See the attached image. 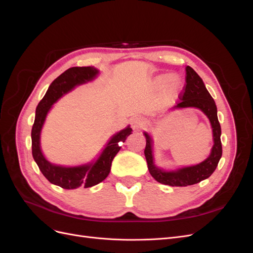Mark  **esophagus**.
I'll return each mask as SVG.
<instances>
[{
  "label": "esophagus",
  "instance_id": "esophagus-1",
  "mask_svg": "<svg viewBox=\"0 0 253 253\" xmlns=\"http://www.w3.org/2000/svg\"><path fill=\"white\" fill-rule=\"evenodd\" d=\"M131 126L133 129H140L143 126V119L141 117H134L131 119Z\"/></svg>",
  "mask_w": 253,
  "mask_h": 253
}]
</instances>
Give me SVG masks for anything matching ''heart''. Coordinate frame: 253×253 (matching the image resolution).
I'll return each instance as SVG.
<instances>
[{
    "instance_id": "b5f03b06",
    "label": "heart",
    "mask_w": 253,
    "mask_h": 253,
    "mask_svg": "<svg viewBox=\"0 0 253 253\" xmlns=\"http://www.w3.org/2000/svg\"><path fill=\"white\" fill-rule=\"evenodd\" d=\"M157 85L163 86L165 85V95L168 99H174L176 96L178 95L182 87V82L177 78L174 77V76L169 75H162L157 78Z\"/></svg>"
}]
</instances>
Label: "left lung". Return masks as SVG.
Returning <instances> with one entry per match:
<instances>
[{"instance_id": "left-lung-1", "label": "left lung", "mask_w": 253, "mask_h": 253, "mask_svg": "<svg viewBox=\"0 0 253 253\" xmlns=\"http://www.w3.org/2000/svg\"><path fill=\"white\" fill-rule=\"evenodd\" d=\"M175 108H197L203 111L211 122L213 131L214 144L210 156L203 163L196 166L181 168L176 171H164L155 167L153 163L152 140L150 136L144 133L145 144L144 155L147 159L150 174L160 183L169 185L172 187H186L201 182L208 178L215 171L221 157V141H220V125L217 119V109L213 98L207 90L202 78L196 74L192 67H186V84L179 94V101L176 103Z\"/></svg>"}]
</instances>
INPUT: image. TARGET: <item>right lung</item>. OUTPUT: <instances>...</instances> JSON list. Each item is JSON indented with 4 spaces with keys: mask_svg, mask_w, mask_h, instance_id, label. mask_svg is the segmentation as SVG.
Wrapping results in <instances>:
<instances>
[{
    "mask_svg": "<svg viewBox=\"0 0 253 253\" xmlns=\"http://www.w3.org/2000/svg\"><path fill=\"white\" fill-rule=\"evenodd\" d=\"M98 74L95 67L76 66L68 68L51 82L46 94L42 98L36 110V118L32 129V151L35 162L46 179L63 189H76L78 187L89 188L104 180L111 171L114 157L120 150V142H125L132 134V128L127 126L112 137L99 158L93 164L65 168L48 163L40 149V133L51 105L76 85L93 80Z\"/></svg>",
    "mask_w": 253,
    "mask_h": 253,
    "instance_id": "right-lung-1",
    "label": "right lung"
}]
</instances>
